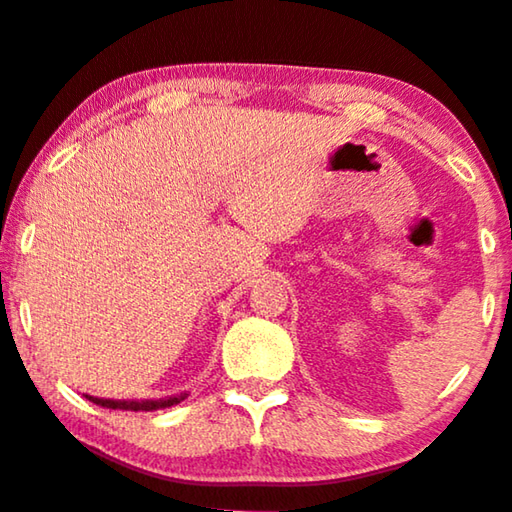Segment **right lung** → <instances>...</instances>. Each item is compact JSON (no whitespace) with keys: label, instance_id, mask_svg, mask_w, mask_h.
<instances>
[{"label":"right lung","instance_id":"1","mask_svg":"<svg viewBox=\"0 0 512 512\" xmlns=\"http://www.w3.org/2000/svg\"><path fill=\"white\" fill-rule=\"evenodd\" d=\"M185 395H175V398H166V400H107V398H93V395H86V398L100 407H109V410L152 412V410H163V407L177 405L180 400H185Z\"/></svg>","mask_w":512,"mask_h":512}]
</instances>
